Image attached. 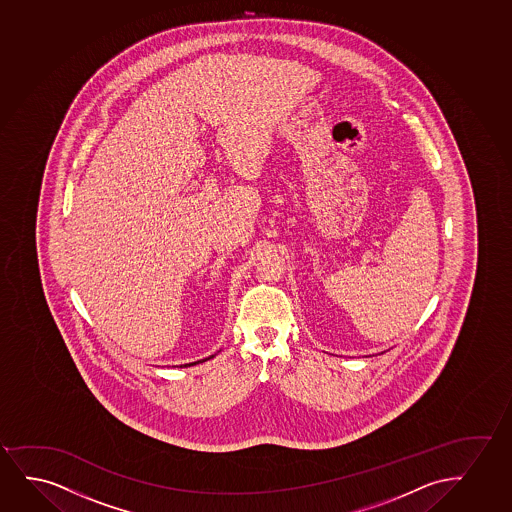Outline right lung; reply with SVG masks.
Instances as JSON below:
<instances>
[{"instance_id":"1","label":"right lung","mask_w":512,"mask_h":512,"mask_svg":"<svg viewBox=\"0 0 512 512\" xmlns=\"http://www.w3.org/2000/svg\"><path fill=\"white\" fill-rule=\"evenodd\" d=\"M215 354H212V356H208V358L200 359V361H194V363H187V365L182 366H191V365H198V363H203V361H208V359H212Z\"/></svg>"}]
</instances>
